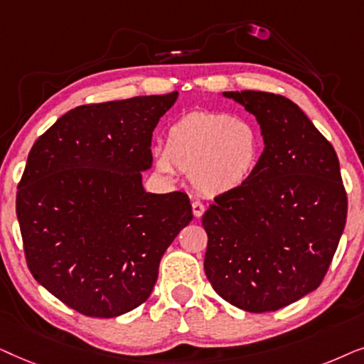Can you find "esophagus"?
<instances>
[{
  "mask_svg": "<svg viewBox=\"0 0 364 364\" xmlns=\"http://www.w3.org/2000/svg\"><path fill=\"white\" fill-rule=\"evenodd\" d=\"M191 208H193V215H195L196 218L203 216V213H205V205H203L201 201H193Z\"/></svg>",
  "mask_w": 364,
  "mask_h": 364,
  "instance_id": "1",
  "label": "esophagus"
}]
</instances>
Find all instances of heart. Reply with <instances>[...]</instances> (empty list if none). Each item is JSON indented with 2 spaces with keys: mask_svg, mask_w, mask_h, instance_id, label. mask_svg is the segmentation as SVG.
<instances>
[{
  "mask_svg": "<svg viewBox=\"0 0 364 364\" xmlns=\"http://www.w3.org/2000/svg\"><path fill=\"white\" fill-rule=\"evenodd\" d=\"M263 151L258 126L228 113L196 111L168 128L166 146L154 149L156 168L174 176L190 174L191 185L205 196H221L248 183Z\"/></svg>",
  "mask_w": 364,
  "mask_h": 364,
  "instance_id": "heart-1",
  "label": "heart"
}]
</instances>
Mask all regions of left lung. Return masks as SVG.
<instances>
[{
	"label": "left lung",
	"instance_id": "obj_1",
	"mask_svg": "<svg viewBox=\"0 0 364 364\" xmlns=\"http://www.w3.org/2000/svg\"><path fill=\"white\" fill-rule=\"evenodd\" d=\"M258 121L264 149L248 183L203 215L205 273L232 306L276 311L316 289L346 225L331 143L298 105L264 91H225Z\"/></svg>",
	"mask_w": 364,
	"mask_h": 364
}]
</instances>
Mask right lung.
<instances>
[{"label":"right lung","mask_w":364,"mask_h":364,"mask_svg":"<svg viewBox=\"0 0 364 364\" xmlns=\"http://www.w3.org/2000/svg\"><path fill=\"white\" fill-rule=\"evenodd\" d=\"M169 95L83 105L33 144L16 216L35 279L77 313L114 318L151 294L164 251L190 225V198L146 193L151 136Z\"/></svg>","instance_id":"obj_1"}]
</instances>
